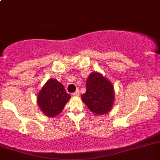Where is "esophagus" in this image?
I'll list each match as a JSON object with an SVG mask.
<instances>
[{
    "mask_svg": "<svg viewBox=\"0 0 160 160\" xmlns=\"http://www.w3.org/2000/svg\"><path fill=\"white\" fill-rule=\"evenodd\" d=\"M79 94H80V92H79V90H77V91H75V92L73 94V95H74V96H78Z\"/></svg>",
    "mask_w": 160,
    "mask_h": 160,
    "instance_id": "esophagus-1",
    "label": "esophagus"
}]
</instances>
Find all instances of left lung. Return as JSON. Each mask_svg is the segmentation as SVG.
<instances>
[{
    "label": "left lung",
    "mask_w": 160,
    "mask_h": 160,
    "mask_svg": "<svg viewBox=\"0 0 160 160\" xmlns=\"http://www.w3.org/2000/svg\"><path fill=\"white\" fill-rule=\"evenodd\" d=\"M82 99L95 114H106L111 110L114 102L112 84L100 73H91L87 78L86 93L82 95Z\"/></svg>",
    "instance_id": "obj_1"
}]
</instances>
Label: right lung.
Returning <instances> with one entry per match:
<instances>
[{
    "instance_id": "obj_1",
    "label": "right lung",
    "mask_w": 160,
    "mask_h": 160,
    "mask_svg": "<svg viewBox=\"0 0 160 160\" xmlns=\"http://www.w3.org/2000/svg\"><path fill=\"white\" fill-rule=\"evenodd\" d=\"M70 98L63 85L56 79H50L39 91L37 103L41 111L49 117H56L63 110Z\"/></svg>"
}]
</instances>
